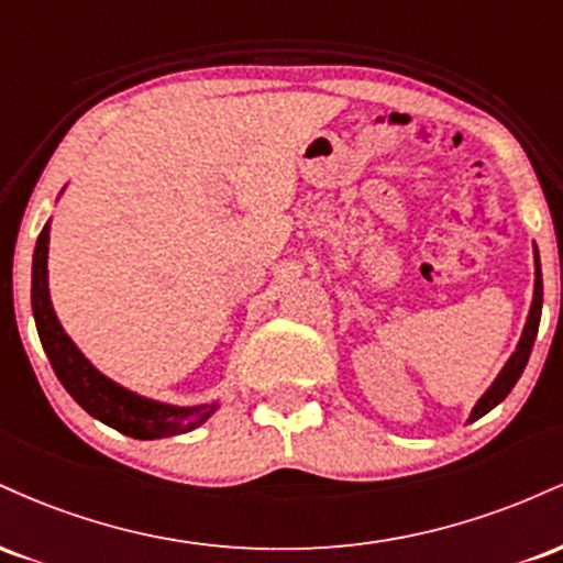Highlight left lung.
<instances>
[{"mask_svg":"<svg viewBox=\"0 0 563 563\" xmlns=\"http://www.w3.org/2000/svg\"><path fill=\"white\" fill-rule=\"evenodd\" d=\"M534 296H532V307H529V318H527V325H525V333H521V341L519 346H516V352L510 354V360L506 363V367L500 371V376L493 380V386H489L487 391L482 394L479 402L474 405V410H471V421H476V418H482L484 412L493 410L495 405H500L503 399L508 397L510 389L516 386V380L521 378V373H525V367L529 363V354H532V346H534V335H538V328H540V312H542V273H540V256H538V249H534Z\"/></svg>","mask_w":563,"mask_h":563,"instance_id":"obj_1","label":"left lung"}]
</instances>
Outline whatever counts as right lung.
<instances>
[{
  "label": "right lung",
  "instance_id": "1",
  "mask_svg": "<svg viewBox=\"0 0 563 563\" xmlns=\"http://www.w3.org/2000/svg\"><path fill=\"white\" fill-rule=\"evenodd\" d=\"M47 251H49V222L38 232L34 249V267H31V309H34L36 331L47 352L55 376L66 386L70 397L79 402L89 416L102 421L121 434L134 439H161L185 434L198 429L217 410V402L177 407L156 399L140 397L124 389L115 380L102 376L97 367L79 352V346L68 339L57 320L47 286Z\"/></svg>",
  "mask_w": 563,
  "mask_h": 563
}]
</instances>
